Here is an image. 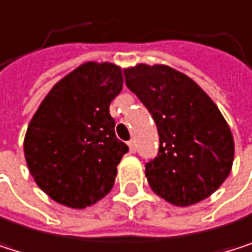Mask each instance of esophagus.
<instances>
[{
	"mask_svg": "<svg viewBox=\"0 0 252 252\" xmlns=\"http://www.w3.org/2000/svg\"><path fill=\"white\" fill-rule=\"evenodd\" d=\"M128 148H130V152L134 154L136 149H137V148H136V140H130V142H128Z\"/></svg>",
	"mask_w": 252,
	"mask_h": 252,
	"instance_id": "1",
	"label": "esophagus"
}]
</instances>
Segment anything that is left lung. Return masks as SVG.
I'll return each mask as SVG.
<instances>
[{
  "mask_svg": "<svg viewBox=\"0 0 252 252\" xmlns=\"http://www.w3.org/2000/svg\"><path fill=\"white\" fill-rule=\"evenodd\" d=\"M125 84L151 112L159 151L146 164L152 190L177 207L198 204L227 179L235 143L210 95L188 75L165 64L124 69Z\"/></svg>",
  "mask_w": 252,
  "mask_h": 252,
  "instance_id": "obj_1",
  "label": "left lung"
}]
</instances>
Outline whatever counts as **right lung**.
<instances>
[{
	"label": "right lung",
	"mask_w": 252,
	"mask_h": 252,
	"mask_svg": "<svg viewBox=\"0 0 252 252\" xmlns=\"http://www.w3.org/2000/svg\"><path fill=\"white\" fill-rule=\"evenodd\" d=\"M122 70L87 62L62 78L32 116L23 142L31 176L53 201L82 210L113 188L128 146L116 139L110 101L121 93Z\"/></svg>",
	"instance_id": "obj_1"
}]
</instances>
